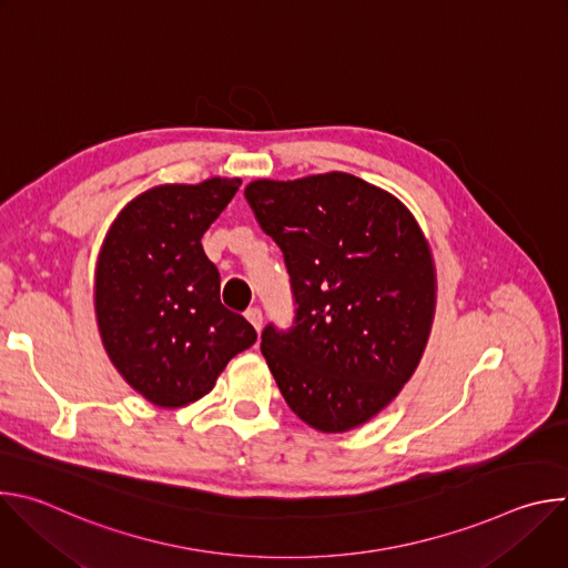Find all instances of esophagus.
Returning a JSON list of instances; mask_svg holds the SVG:
<instances>
[{
  "label": "esophagus",
  "instance_id": "34e87169",
  "mask_svg": "<svg viewBox=\"0 0 568 568\" xmlns=\"http://www.w3.org/2000/svg\"><path fill=\"white\" fill-rule=\"evenodd\" d=\"M245 316H247V321L252 323V326L256 328V331H261L263 328V312H261V307H250L247 312H245Z\"/></svg>",
  "mask_w": 568,
  "mask_h": 568
}]
</instances>
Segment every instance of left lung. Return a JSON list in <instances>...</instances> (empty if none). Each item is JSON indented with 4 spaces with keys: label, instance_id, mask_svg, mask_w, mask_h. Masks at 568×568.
Returning a JSON list of instances; mask_svg holds the SVG:
<instances>
[{
    "label": "left lung",
    "instance_id": "obj_1",
    "mask_svg": "<svg viewBox=\"0 0 568 568\" xmlns=\"http://www.w3.org/2000/svg\"><path fill=\"white\" fill-rule=\"evenodd\" d=\"M290 274V328L267 323L261 351L310 427L339 434L397 395L429 337L436 276L427 240L402 202L328 173L245 189Z\"/></svg>",
    "mask_w": 568,
    "mask_h": 568
}]
</instances>
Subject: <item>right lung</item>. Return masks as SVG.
<instances>
[{"instance_id":"1","label":"right lung","mask_w":568,"mask_h":568,"mask_svg":"<svg viewBox=\"0 0 568 568\" xmlns=\"http://www.w3.org/2000/svg\"><path fill=\"white\" fill-rule=\"evenodd\" d=\"M240 180L166 184L114 220L97 267V318L125 382L156 407L206 395L231 357L256 344L252 323L222 305L220 272L202 250Z\"/></svg>"}]
</instances>
